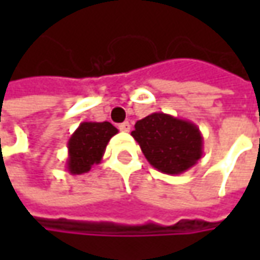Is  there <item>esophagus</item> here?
<instances>
[{"instance_id":"34e87169","label":"esophagus","mask_w":260,"mask_h":260,"mask_svg":"<svg viewBox=\"0 0 260 260\" xmlns=\"http://www.w3.org/2000/svg\"><path fill=\"white\" fill-rule=\"evenodd\" d=\"M118 128L121 130V132H130V128H132V125H130V123L128 121H124V123H121V124L118 125Z\"/></svg>"}]
</instances>
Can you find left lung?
Masks as SVG:
<instances>
[{
    "instance_id": "obj_1",
    "label": "left lung",
    "mask_w": 260,
    "mask_h": 260,
    "mask_svg": "<svg viewBox=\"0 0 260 260\" xmlns=\"http://www.w3.org/2000/svg\"><path fill=\"white\" fill-rule=\"evenodd\" d=\"M132 136L147 162L164 174H182L203 156L200 128L188 120L165 113H153L139 120Z\"/></svg>"
}]
</instances>
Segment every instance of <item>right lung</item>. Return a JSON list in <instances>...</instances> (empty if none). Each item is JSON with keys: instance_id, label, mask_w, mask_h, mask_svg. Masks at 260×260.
I'll list each match as a JSON object with an SVG mask.
<instances>
[{"instance_id": "right-lung-1", "label": "right lung", "mask_w": 260, "mask_h": 260, "mask_svg": "<svg viewBox=\"0 0 260 260\" xmlns=\"http://www.w3.org/2000/svg\"><path fill=\"white\" fill-rule=\"evenodd\" d=\"M118 130L108 121H84L68 142L66 169L72 175H82L91 171L103 159L110 139Z\"/></svg>"}]
</instances>
